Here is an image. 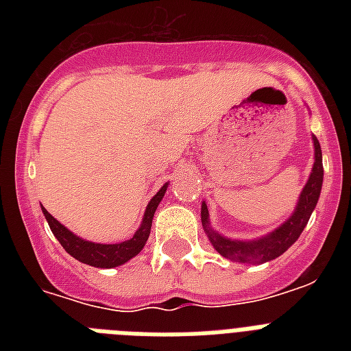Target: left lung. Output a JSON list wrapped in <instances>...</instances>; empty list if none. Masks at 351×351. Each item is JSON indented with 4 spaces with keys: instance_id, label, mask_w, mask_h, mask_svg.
<instances>
[{
    "instance_id": "obj_1",
    "label": "left lung",
    "mask_w": 351,
    "mask_h": 351,
    "mask_svg": "<svg viewBox=\"0 0 351 351\" xmlns=\"http://www.w3.org/2000/svg\"><path fill=\"white\" fill-rule=\"evenodd\" d=\"M311 140H313V149H315V162H313V167H311L310 178H308L306 186L300 191L299 200H297V206H295L291 217L284 220L277 230L251 240L228 239V237L220 234L219 231L211 228L208 204L202 202L200 219H202L204 231H206L209 242L213 244V247L219 251L220 255L230 258L231 262H239V264H264V262H269L280 256L284 251H288L295 244V240L299 239L302 230L308 224V220H310L311 213H313V209L319 202L322 189L324 169H322L321 143L313 134H311Z\"/></svg>"
}]
</instances>
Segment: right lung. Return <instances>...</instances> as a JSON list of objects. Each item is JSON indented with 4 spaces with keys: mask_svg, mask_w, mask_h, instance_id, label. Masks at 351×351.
I'll list each match as a JSON object with an SVG mask.
<instances>
[{
    "mask_svg": "<svg viewBox=\"0 0 351 351\" xmlns=\"http://www.w3.org/2000/svg\"><path fill=\"white\" fill-rule=\"evenodd\" d=\"M167 186H169V182L160 187V191L149 200L145 213H143L142 224L136 230V233L132 234V239L125 240V242H118V244H98V242L84 240L82 237L67 230L62 222H58L45 208H41V211H43V217L49 222L51 231L60 240V244L63 245V250L67 251L69 255L74 256L76 261L84 262V264H89V266L117 267L125 264L127 261H131L132 256H136L143 250V245L149 239V233H151L154 211L158 208V204L162 202V198L167 191Z\"/></svg>",
    "mask_w": 351,
    "mask_h": 351,
    "instance_id": "add662e5",
    "label": "right lung"
}]
</instances>
